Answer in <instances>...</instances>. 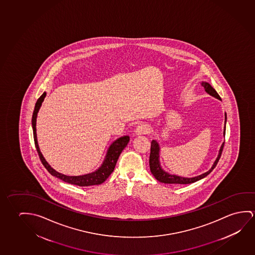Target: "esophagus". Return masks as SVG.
<instances>
[{
	"instance_id": "esophagus-1",
	"label": "esophagus",
	"mask_w": 255,
	"mask_h": 255,
	"mask_svg": "<svg viewBox=\"0 0 255 255\" xmlns=\"http://www.w3.org/2000/svg\"><path fill=\"white\" fill-rule=\"evenodd\" d=\"M150 132V128L146 124H140L137 126V128L135 129V134L136 135H144Z\"/></svg>"
}]
</instances>
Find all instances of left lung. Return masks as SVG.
Segmentation results:
<instances>
[{"label": "left lung", "mask_w": 255, "mask_h": 255, "mask_svg": "<svg viewBox=\"0 0 255 255\" xmlns=\"http://www.w3.org/2000/svg\"><path fill=\"white\" fill-rule=\"evenodd\" d=\"M201 86H203L205 91L208 93L209 95H211L215 98L218 99L221 101V97L219 94H217L211 85L206 81H201ZM226 120H227V115L225 113V121H224V137H225V131H226ZM224 142L221 145L219 149V153L216 157V161L212 165L211 169L208 170L207 172L203 173L199 176H194V177H184V176H177V175H172L169 173L165 171L164 169L161 168V162H160V145L156 140H152L151 143V152H150V157H149V166H150V170L153 174V176L156 178L157 180L164 184H192L194 182L200 180L204 177L208 176L209 173L211 172L213 169L216 168L217 162L219 161L220 157L223 152L224 148Z\"/></svg>", "instance_id": "obj_1"}]
</instances>
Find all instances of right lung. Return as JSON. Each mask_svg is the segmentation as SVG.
<instances>
[{"label":"right lung","instance_id":"1","mask_svg":"<svg viewBox=\"0 0 255 255\" xmlns=\"http://www.w3.org/2000/svg\"><path fill=\"white\" fill-rule=\"evenodd\" d=\"M46 95L47 94L43 93V94L38 99V101L36 102L35 108L33 110V114H32V118H31V126H32V130H33L34 143H35L36 149L39 153V159L42 162V164L45 166V168L47 169L48 172L51 174L52 176H55L59 179L69 183V184H76L79 186H90V185L102 184L110 176V174L113 172L119 155L121 154L122 151L126 148V145L129 143V136L126 135V136L118 137V139L113 141L107 151L106 156L104 158V161L102 162V165L94 172L88 173V174L82 175V176H66L62 173L57 172L55 169H53L51 166L47 163L46 159L44 158L43 154L39 150V144L37 140V133H36L37 115H38V112H39Z\"/></svg>","mask_w":255,"mask_h":255}]
</instances>
